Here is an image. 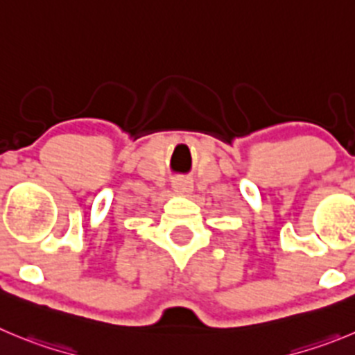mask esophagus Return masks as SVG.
I'll return each mask as SVG.
<instances>
[{
  "instance_id": "1",
  "label": "esophagus",
  "mask_w": 355,
  "mask_h": 355,
  "mask_svg": "<svg viewBox=\"0 0 355 355\" xmlns=\"http://www.w3.org/2000/svg\"><path fill=\"white\" fill-rule=\"evenodd\" d=\"M173 189L175 191H178V193H191L193 184H191L189 180H185V178H177V180L173 182Z\"/></svg>"
}]
</instances>
